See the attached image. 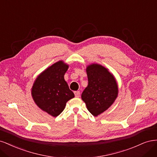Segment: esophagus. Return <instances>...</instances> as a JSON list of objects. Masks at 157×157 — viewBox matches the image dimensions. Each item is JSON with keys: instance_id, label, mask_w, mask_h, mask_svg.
Returning a JSON list of instances; mask_svg holds the SVG:
<instances>
[{"instance_id": "34e87169", "label": "esophagus", "mask_w": 157, "mask_h": 157, "mask_svg": "<svg viewBox=\"0 0 157 157\" xmlns=\"http://www.w3.org/2000/svg\"><path fill=\"white\" fill-rule=\"evenodd\" d=\"M74 94H75V97L76 98H79L80 97V91H75Z\"/></svg>"}]
</instances>
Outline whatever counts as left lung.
I'll use <instances>...</instances> for the list:
<instances>
[{"instance_id":"1","label":"left lung","mask_w":157,"mask_h":157,"mask_svg":"<svg viewBox=\"0 0 157 157\" xmlns=\"http://www.w3.org/2000/svg\"><path fill=\"white\" fill-rule=\"evenodd\" d=\"M86 72L89 83L82 94V98L89 112L97 117L107 110L117 98L118 85L113 74L101 64H89Z\"/></svg>"}]
</instances>
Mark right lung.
Returning <instances> with one entry per match:
<instances>
[{
	"instance_id": "add662e5",
	"label": "right lung",
	"mask_w": 157,
	"mask_h": 157,
	"mask_svg": "<svg viewBox=\"0 0 157 157\" xmlns=\"http://www.w3.org/2000/svg\"><path fill=\"white\" fill-rule=\"evenodd\" d=\"M68 67L63 60L54 63L38 75L31 89L35 104L54 117L61 113L68 101L74 97L64 78Z\"/></svg>"
}]
</instances>
